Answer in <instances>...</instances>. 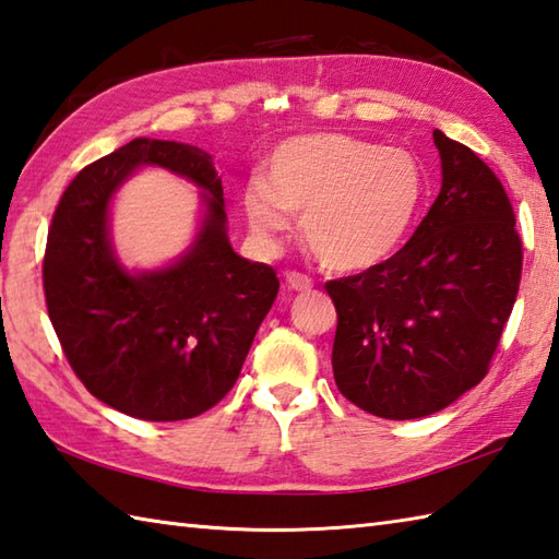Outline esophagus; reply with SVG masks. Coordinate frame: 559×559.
I'll return each instance as SVG.
<instances>
[{
  "label": "esophagus",
  "instance_id": "1",
  "mask_svg": "<svg viewBox=\"0 0 559 559\" xmlns=\"http://www.w3.org/2000/svg\"><path fill=\"white\" fill-rule=\"evenodd\" d=\"M286 286L290 290H310L312 288V278L305 276V273H298V271H290L286 273Z\"/></svg>",
  "mask_w": 559,
  "mask_h": 559
}]
</instances>
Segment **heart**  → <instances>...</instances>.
Here are the masks:
<instances>
[{
    "instance_id": "heart-1",
    "label": "heart",
    "mask_w": 559,
    "mask_h": 559,
    "mask_svg": "<svg viewBox=\"0 0 559 559\" xmlns=\"http://www.w3.org/2000/svg\"><path fill=\"white\" fill-rule=\"evenodd\" d=\"M426 195L419 157L402 147L342 133L283 140L266 162V181L245 186L247 223L273 245L302 213L305 245L334 271H366L407 239Z\"/></svg>"
}]
</instances>
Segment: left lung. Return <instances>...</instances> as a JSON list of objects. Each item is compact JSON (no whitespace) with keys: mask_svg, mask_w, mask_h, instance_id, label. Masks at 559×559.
Returning <instances> with one entry per match:
<instances>
[{"mask_svg":"<svg viewBox=\"0 0 559 559\" xmlns=\"http://www.w3.org/2000/svg\"><path fill=\"white\" fill-rule=\"evenodd\" d=\"M441 191L397 254L326 283L342 395L382 419L445 409L487 376L516 302L523 249L504 186L433 130Z\"/></svg>","mask_w":559,"mask_h":559,"instance_id":"left-lung-1","label":"left lung"}]
</instances>
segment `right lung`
Segmentation results:
<instances>
[{
    "mask_svg": "<svg viewBox=\"0 0 559 559\" xmlns=\"http://www.w3.org/2000/svg\"><path fill=\"white\" fill-rule=\"evenodd\" d=\"M140 166L177 173L204 199L190 249L150 272L126 270L110 239L112 195ZM43 288L62 352L96 400L135 419L179 421L233 390L278 278L229 245L223 181L207 152L135 138L84 167L62 193Z\"/></svg>",
    "mask_w": 559,
    "mask_h": 559,
    "instance_id": "add662e5",
    "label": "right lung"
}]
</instances>
